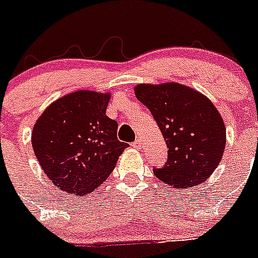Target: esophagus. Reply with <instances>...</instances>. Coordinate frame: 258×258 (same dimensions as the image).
Segmentation results:
<instances>
[{"label": "esophagus", "mask_w": 258, "mask_h": 258, "mask_svg": "<svg viewBox=\"0 0 258 258\" xmlns=\"http://www.w3.org/2000/svg\"><path fill=\"white\" fill-rule=\"evenodd\" d=\"M131 145H132V148H135V149H140L141 145H143V143H141V140H135Z\"/></svg>", "instance_id": "34e87169"}]
</instances>
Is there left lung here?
Masks as SVG:
<instances>
[{
    "instance_id": "1",
    "label": "left lung",
    "mask_w": 258,
    "mask_h": 258,
    "mask_svg": "<svg viewBox=\"0 0 258 258\" xmlns=\"http://www.w3.org/2000/svg\"><path fill=\"white\" fill-rule=\"evenodd\" d=\"M136 98L149 108L168 146V160L154 174L174 188L204 183L223 156L225 126L215 105L199 91L177 83L140 84Z\"/></svg>"
}]
</instances>
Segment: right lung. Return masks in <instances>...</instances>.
<instances>
[{
    "label": "right lung",
    "instance_id": "right-lung-1",
    "mask_svg": "<svg viewBox=\"0 0 258 258\" xmlns=\"http://www.w3.org/2000/svg\"><path fill=\"white\" fill-rule=\"evenodd\" d=\"M110 94L79 90L53 102L31 134L34 154L49 180L72 195L90 194L109 177L128 144L117 139L107 114Z\"/></svg>",
    "mask_w": 258,
    "mask_h": 258
}]
</instances>
